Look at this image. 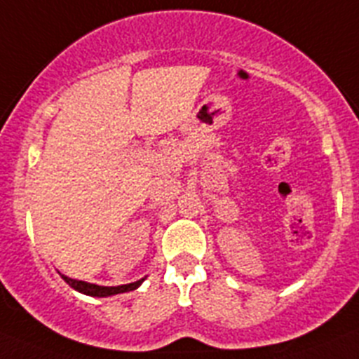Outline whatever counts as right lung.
<instances>
[{"label": "right lung", "mask_w": 359, "mask_h": 359, "mask_svg": "<svg viewBox=\"0 0 359 359\" xmlns=\"http://www.w3.org/2000/svg\"><path fill=\"white\" fill-rule=\"evenodd\" d=\"M61 277L65 278V282L68 286H72L73 290L79 291L82 294H88V297H113V294H118V293H128V291H135L136 287L142 286V282L145 280L140 278V280L131 282V284H123V286H98V284H90V282H84V280H77V278H69L66 275L61 273Z\"/></svg>", "instance_id": "obj_1"}]
</instances>
